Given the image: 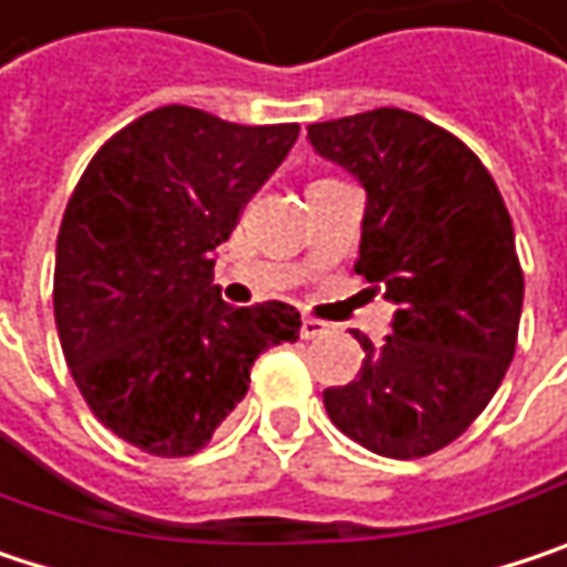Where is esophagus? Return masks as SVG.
<instances>
[{
  "instance_id": "1",
  "label": "esophagus",
  "mask_w": 567,
  "mask_h": 567,
  "mask_svg": "<svg viewBox=\"0 0 567 567\" xmlns=\"http://www.w3.org/2000/svg\"><path fill=\"white\" fill-rule=\"evenodd\" d=\"M326 332H329V326H326L322 319H309V316H306L303 322H300V336H303V339H319V336H326Z\"/></svg>"
}]
</instances>
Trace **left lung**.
<instances>
[{"mask_svg":"<svg viewBox=\"0 0 567 567\" xmlns=\"http://www.w3.org/2000/svg\"><path fill=\"white\" fill-rule=\"evenodd\" d=\"M312 147L354 174L364 225L354 270L396 303L358 378L322 393L329 420L384 458H423L481 416L516 351L523 267L504 196L452 132L403 109L309 125Z\"/></svg>","mask_w":567,"mask_h":567,"instance_id":"8db88e82","label":"left lung"}]
</instances>
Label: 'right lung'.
Instances as JSON below:
<instances>
[{"label":"right lung","mask_w":567,"mask_h":567,"mask_svg":"<svg viewBox=\"0 0 567 567\" xmlns=\"http://www.w3.org/2000/svg\"><path fill=\"white\" fill-rule=\"evenodd\" d=\"M297 135V122L161 105L102 144L66 203L63 358L93 416L147 455H196L248 393L255 358L300 339L290 303L235 309L213 284L216 245Z\"/></svg>","instance_id":"add662e5"}]
</instances>
